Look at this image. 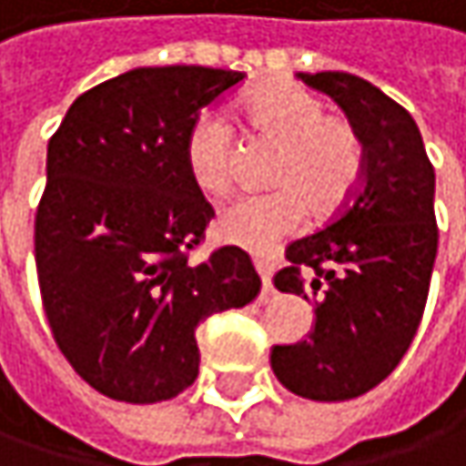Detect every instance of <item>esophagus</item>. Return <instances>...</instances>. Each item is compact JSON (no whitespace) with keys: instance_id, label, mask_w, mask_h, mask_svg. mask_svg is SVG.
Here are the masks:
<instances>
[{"instance_id":"1","label":"esophagus","mask_w":466,"mask_h":466,"mask_svg":"<svg viewBox=\"0 0 466 466\" xmlns=\"http://www.w3.org/2000/svg\"><path fill=\"white\" fill-rule=\"evenodd\" d=\"M256 269H258L261 282H264V290H261V304H267V301H269V296L275 293V288H272V267H269L267 261H256Z\"/></svg>"}]
</instances>
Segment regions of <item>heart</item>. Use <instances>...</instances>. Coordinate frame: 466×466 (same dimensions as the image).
Masks as SVG:
<instances>
[{"label":"heart","mask_w":466,"mask_h":466,"mask_svg":"<svg viewBox=\"0 0 466 466\" xmlns=\"http://www.w3.org/2000/svg\"><path fill=\"white\" fill-rule=\"evenodd\" d=\"M325 111L318 96L288 82L267 85L245 101L248 130L279 144L269 170L277 189L239 197L224 208L216 221L224 242L264 253L304 229L309 205L330 216L350 202L362 181L365 148L350 119ZM187 173L208 197L232 189L234 138L221 114L208 111L191 125Z\"/></svg>","instance_id":"heart-1"}]
</instances>
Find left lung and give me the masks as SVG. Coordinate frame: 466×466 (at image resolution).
<instances>
[{
  "mask_svg": "<svg viewBox=\"0 0 466 466\" xmlns=\"http://www.w3.org/2000/svg\"><path fill=\"white\" fill-rule=\"evenodd\" d=\"M299 76L344 108L365 170L325 229L285 248L275 288L315 304V330L275 347L272 370L299 398L352 400L398 368L424 315L438 256L435 167L413 116L376 85L344 71Z\"/></svg>",
  "mask_w": 466,
  "mask_h": 466,
  "instance_id": "1",
  "label": "left lung"
}]
</instances>
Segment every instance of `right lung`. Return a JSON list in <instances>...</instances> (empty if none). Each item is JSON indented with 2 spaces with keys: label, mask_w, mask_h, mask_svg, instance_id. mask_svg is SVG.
<instances>
[{
  "label": "right lung",
  "mask_w": 466,
  "mask_h": 466,
  "mask_svg": "<svg viewBox=\"0 0 466 466\" xmlns=\"http://www.w3.org/2000/svg\"><path fill=\"white\" fill-rule=\"evenodd\" d=\"M242 79L205 66L133 68L82 93L47 144L34 221L42 304L64 358L111 400L184 392L199 370L197 325L261 290L237 245L189 264L216 213L187 173V136Z\"/></svg>",
  "instance_id": "right-lung-1"
}]
</instances>
